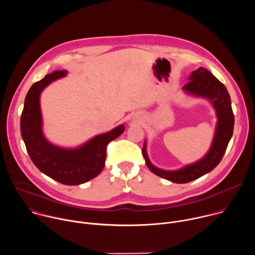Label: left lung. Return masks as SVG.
<instances>
[{
  "label": "left lung",
  "mask_w": 255,
  "mask_h": 255,
  "mask_svg": "<svg viewBox=\"0 0 255 255\" xmlns=\"http://www.w3.org/2000/svg\"><path fill=\"white\" fill-rule=\"evenodd\" d=\"M190 82L184 86V91L194 96L203 97L211 101L214 106L218 123L213 143L208 153L199 161L187 165L178 170L168 171L154 166L146 152V143L144 142L142 154L148 168L156 175L175 184H186L195 180L213 170L220 163L228 143L233 134L234 115L231 107V99L225 86L218 81L205 67H199L193 71Z\"/></svg>",
  "instance_id": "left-lung-1"
}]
</instances>
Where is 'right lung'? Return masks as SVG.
Segmentation results:
<instances>
[{
  "mask_svg": "<svg viewBox=\"0 0 255 255\" xmlns=\"http://www.w3.org/2000/svg\"><path fill=\"white\" fill-rule=\"evenodd\" d=\"M66 70H56L32 85L28 91L21 115V135L27 152L41 172L67 186H77L96 177L104 168L107 145L124 132L120 125L97 135L82 146L61 148L51 144L42 133L40 94L52 82L66 76Z\"/></svg>",
  "mask_w": 255,
  "mask_h": 255,
  "instance_id": "right-lung-1",
  "label": "right lung"
}]
</instances>
